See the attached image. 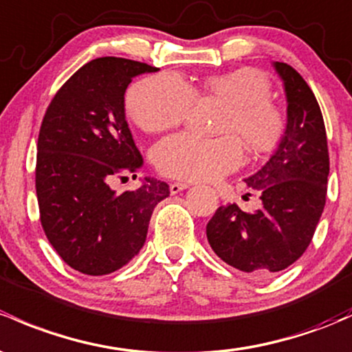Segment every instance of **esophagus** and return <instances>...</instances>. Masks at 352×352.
I'll return each instance as SVG.
<instances>
[{
	"instance_id": "34e87169",
	"label": "esophagus",
	"mask_w": 352,
	"mask_h": 352,
	"mask_svg": "<svg viewBox=\"0 0 352 352\" xmlns=\"http://www.w3.org/2000/svg\"><path fill=\"white\" fill-rule=\"evenodd\" d=\"M188 184L186 182H170V192L172 194H179L180 190H184V188H187Z\"/></svg>"
}]
</instances>
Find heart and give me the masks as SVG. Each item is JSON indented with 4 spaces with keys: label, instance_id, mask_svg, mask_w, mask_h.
I'll use <instances>...</instances> for the list:
<instances>
[{
    "label": "heart",
    "instance_id": "b5f03b06",
    "mask_svg": "<svg viewBox=\"0 0 352 352\" xmlns=\"http://www.w3.org/2000/svg\"><path fill=\"white\" fill-rule=\"evenodd\" d=\"M272 80L254 67L212 74L190 86L172 72L136 80L126 92V109L136 126L162 133L182 123L195 99L226 102L217 129L224 135L201 136L184 131L155 145L151 158L158 172L182 180L216 179L241 165L244 146L253 155L280 146L287 133V114L272 98ZM243 141L241 142V140Z\"/></svg>",
    "mask_w": 352,
    "mask_h": 352
}]
</instances>
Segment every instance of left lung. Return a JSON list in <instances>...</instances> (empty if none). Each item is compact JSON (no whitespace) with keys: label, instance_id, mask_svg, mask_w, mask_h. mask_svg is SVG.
Instances as JSON below:
<instances>
[{"label":"left lung","instance_id":"obj_1","mask_svg":"<svg viewBox=\"0 0 352 352\" xmlns=\"http://www.w3.org/2000/svg\"><path fill=\"white\" fill-rule=\"evenodd\" d=\"M275 67L287 91V133L263 168L246 179L263 206L256 212H244L236 204L221 206L206 228L214 253L253 276L282 272L305 253L327 197L322 111L297 70L285 62Z\"/></svg>","mask_w":352,"mask_h":352}]
</instances>
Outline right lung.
I'll return each mask as SVG.
<instances>
[{
  "label": "right lung",
  "instance_id": "right-lung-1",
  "mask_svg": "<svg viewBox=\"0 0 352 352\" xmlns=\"http://www.w3.org/2000/svg\"><path fill=\"white\" fill-rule=\"evenodd\" d=\"M155 70L129 58H94L55 92L42 120L40 223L58 256L86 275H108L138 254L155 206L170 194L153 179L121 194L109 187L126 173L136 177L143 164L124 118V91L133 77Z\"/></svg>",
  "mask_w": 352,
  "mask_h": 352
}]
</instances>
